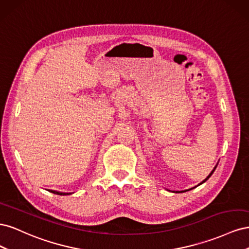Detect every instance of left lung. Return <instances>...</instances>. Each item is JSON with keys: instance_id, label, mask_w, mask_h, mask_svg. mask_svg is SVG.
<instances>
[{"instance_id": "1", "label": "left lung", "mask_w": 249, "mask_h": 249, "mask_svg": "<svg viewBox=\"0 0 249 249\" xmlns=\"http://www.w3.org/2000/svg\"><path fill=\"white\" fill-rule=\"evenodd\" d=\"M216 167H217V166H216ZM216 167H215V168H214V169H213V171H212V172H211V173H210V175H209V177H208V178H206V179H205V180H202V182H201V183H200V184H202V183H205V182H206V180H207V179H208V178H210V177H211V176H212V175H213V172H214V171H215V169H216Z\"/></svg>"}]
</instances>
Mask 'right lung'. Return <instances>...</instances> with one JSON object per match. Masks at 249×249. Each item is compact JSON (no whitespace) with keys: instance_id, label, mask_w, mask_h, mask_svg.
<instances>
[{"instance_id":"add662e5","label":"right lung","mask_w":249,"mask_h":249,"mask_svg":"<svg viewBox=\"0 0 249 249\" xmlns=\"http://www.w3.org/2000/svg\"><path fill=\"white\" fill-rule=\"evenodd\" d=\"M50 192L52 193H55V194H58V195H67V194H71V193H62V192H58V191H54V190H49Z\"/></svg>"}]
</instances>
